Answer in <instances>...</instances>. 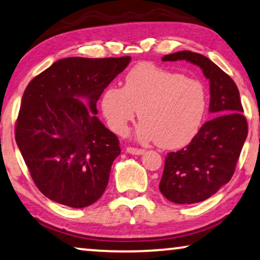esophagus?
<instances>
[{
    "instance_id": "esophagus-1",
    "label": "esophagus",
    "mask_w": 260,
    "mask_h": 260,
    "mask_svg": "<svg viewBox=\"0 0 260 260\" xmlns=\"http://www.w3.org/2000/svg\"><path fill=\"white\" fill-rule=\"evenodd\" d=\"M126 152L129 153V154H133V155H141L145 153L144 149L134 148V147H126Z\"/></svg>"
}]
</instances>
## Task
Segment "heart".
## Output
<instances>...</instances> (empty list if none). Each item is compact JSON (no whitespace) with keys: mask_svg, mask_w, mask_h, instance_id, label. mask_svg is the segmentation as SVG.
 Wrapping results in <instances>:
<instances>
[{"mask_svg":"<svg viewBox=\"0 0 260 260\" xmlns=\"http://www.w3.org/2000/svg\"><path fill=\"white\" fill-rule=\"evenodd\" d=\"M206 89L198 80L142 62L125 76V86H109L101 107L113 132L123 134L138 114L137 138L155 140L162 148L186 146L202 126L206 111Z\"/></svg>","mask_w":260,"mask_h":260,"instance_id":"1","label":"heart"}]
</instances>
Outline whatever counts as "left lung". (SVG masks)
I'll return each instance as SVG.
<instances>
[{
    "label": "left lung",
    "mask_w": 260,
    "mask_h": 260,
    "mask_svg": "<svg viewBox=\"0 0 260 260\" xmlns=\"http://www.w3.org/2000/svg\"><path fill=\"white\" fill-rule=\"evenodd\" d=\"M186 60L202 68L210 81V108L214 115L180 151L168 153L159 184L174 204H196L210 198L231 180L247 137V122L238 87L230 76L202 54L182 50L162 61Z\"/></svg>",
    "instance_id": "1"
}]
</instances>
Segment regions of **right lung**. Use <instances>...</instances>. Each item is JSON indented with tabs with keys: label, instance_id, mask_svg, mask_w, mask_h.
I'll return each mask as SVG.
<instances>
[{
	"label": "right lung",
	"instance_id": "1",
	"mask_svg": "<svg viewBox=\"0 0 260 260\" xmlns=\"http://www.w3.org/2000/svg\"><path fill=\"white\" fill-rule=\"evenodd\" d=\"M129 56L58 60L29 82L15 127L20 152L47 198L82 208L107 187L119 139L98 119L96 102Z\"/></svg>",
	"mask_w": 260,
	"mask_h": 260
}]
</instances>
